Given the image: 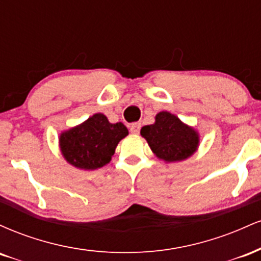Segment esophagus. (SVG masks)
<instances>
[{"mask_svg":"<svg viewBox=\"0 0 261 261\" xmlns=\"http://www.w3.org/2000/svg\"><path fill=\"white\" fill-rule=\"evenodd\" d=\"M140 128H141V124H140V122H134V124L130 126L131 134L137 135V134L140 133Z\"/></svg>","mask_w":261,"mask_h":261,"instance_id":"34e87169","label":"esophagus"}]
</instances>
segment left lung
<instances>
[{
    "label": "left lung",
    "mask_w": 261,
    "mask_h": 261,
    "mask_svg": "<svg viewBox=\"0 0 261 261\" xmlns=\"http://www.w3.org/2000/svg\"><path fill=\"white\" fill-rule=\"evenodd\" d=\"M141 136L147 141L155 157L166 163L188 160L200 145V135L195 128L169 112L158 113L153 124L141 128Z\"/></svg>",
    "instance_id": "8db88e82"
}]
</instances>
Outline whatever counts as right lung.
Listing matches in <instances>:
<instances>
[{
  "instance_id": "add662e5",
  "label": "right lung",
  "mask_w": 261,
  "mask_h": 261,
  "mask_svg": "<svg viewBox=\"0 0 261 261\" xmlns=\"http://www.w3.org/2000/svg\"><path fill=\"white\" fill-rule=\"evenodd\" d=\"M127 135V127L122 122L112 124L104 114L97 113L60 134V151L74 168L94 170L112 161L118 143Z\"/></svg>"
}]
</instances>
